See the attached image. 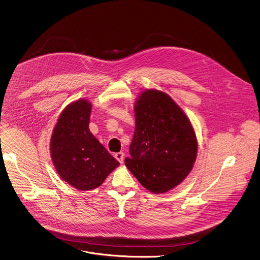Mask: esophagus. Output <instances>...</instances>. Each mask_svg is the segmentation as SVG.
I'll list each match as a JSON object with an SVG mask.
<instances>
[{"mask_svg": "<svg viewBox=\"0 0 260 260\" xmlns=\"http://www.w3.org/2000/svg\"><path fill=\"white\" fill-rule=\"evenodd\" d=\"M114 157L115 159L119 162V163H123V159H124V154L122 152H118V153H115L114 154Z\"/></svg>", "mask_w": 260, "mask_h": 260, "instance_id": "obj_1", "label": "esophagus"}]
</instances>
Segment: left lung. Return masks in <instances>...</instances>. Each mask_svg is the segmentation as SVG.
Returning a JSON list of instances; mask_svg holds the SVG:
<instances>
[{
    "label": "left lung",
    "instance_id": "1",
    "mask_svg": "<svg viewBox=\"0 0 260 260\" xmlns=\"http://www.w3.org/2000/svg\"><path fill=\"white\" fill-rule=\"evenodd\" d=\"M135 116L125 166L148 190L166 192L184 180L196 162L193 127L172 98L158 90H146L140 95Z\"/></svg>",
    "mask_w": 260,
    "mask_h": 260
}]
</instances>
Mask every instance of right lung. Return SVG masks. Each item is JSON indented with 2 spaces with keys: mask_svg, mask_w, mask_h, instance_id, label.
Masks as SVG:
<instances>
[{
  "mask_svg": "<svg viewBox=\"0 0 260 260\" xmlns=\"http://www.w3.org/2000/svg\"><path fill=\"white\" fill-rule=\"evenodd\" d=\"M91 104L81 99L60 113L50 140V155L58 175L79 190L100 186L119 165L89 129Z\"/></svg>",
  "mask_w": 260,
  "mask_h": 260,
  "instance_id": "obj_1",
  "label": "right lung"
}]
</instances>
